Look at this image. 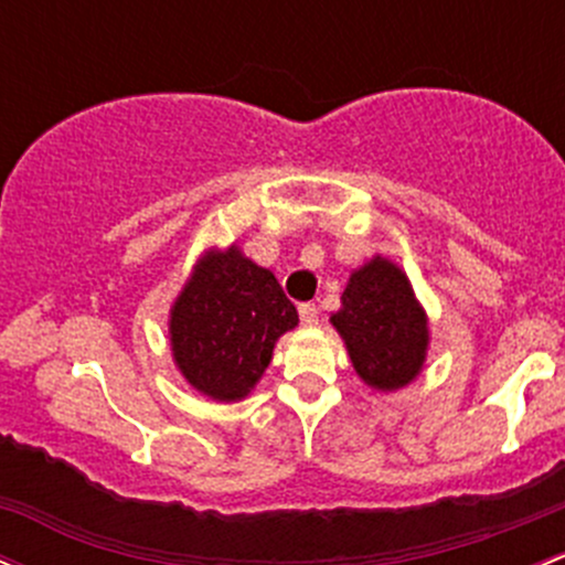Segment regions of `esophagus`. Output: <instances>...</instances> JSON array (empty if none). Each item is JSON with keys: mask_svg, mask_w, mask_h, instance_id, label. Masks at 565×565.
Returning a JSON list of instances; mask_svg holds the SVG:
<instances>
[{"mask_svg": "<svg viewBox=\"0 0 565 565\" xmlns=\"http://www.w3.org/2000/svg\"><path fill=\"white\" fill-rule=\"evenodd\" d=\"M300 324L302 327L319 324V308H316L313 302H302V306H300Z\"/></svg>", "mask_w": 565, "mask_h": 565, "instance_id": "obj_1", "label": "esophagus"}]
</instances>
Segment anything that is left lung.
Listing matches in <instances>:
<instances>
[{"label": "left lung", "mask_w": 565, "mask_h": 565, "mask_svg": "<svg viewBox=\"0 0 565 565\" xmlns=\"http://www.w3.org/2000/svg\"><path fill=\"white\" fill-rule=\"evenodd\" d=\"M330 321L367 386L396 392L418 377L429 349V319L392 259L377 254L353 270Z\"/></svg>", "instance_id": "1"}]
</instances>
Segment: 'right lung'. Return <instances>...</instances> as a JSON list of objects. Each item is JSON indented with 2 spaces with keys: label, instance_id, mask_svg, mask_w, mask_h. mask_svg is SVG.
Returning a JSON list of instances; mask_svg holds the SVG:
<instances>
[{
  "label": "right lung",
  "instance_id": "right-lung-1",
  "mask_svg": "<svg viewBox=\"0 0 565 565\" xmlns=\"http://www.w3.org/2000/svg\"><path fill=\"white\" fill-rule=\"evenodd\" d=\"M297 308L270 270L238 246L206 252L171 306L173 362L195 392L238 402L257 386Z\"/></svg>",
  "mask_w": 565,
  "mask_h": 565
}]
</instances>
